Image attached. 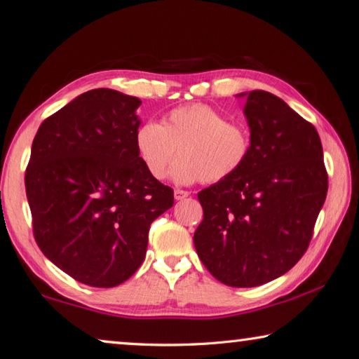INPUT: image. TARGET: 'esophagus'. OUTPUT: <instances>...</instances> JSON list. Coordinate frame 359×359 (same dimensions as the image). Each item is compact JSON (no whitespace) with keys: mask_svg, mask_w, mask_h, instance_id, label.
Instances as JSON below:
<instances>
[{"mask_svg":"<svg viewBox=\"0 0 359 359\" xmlns=\"http://www.w3.org/2000/svg\"><path fill=\"white\" fill-rule=\"evenodd\" d=\"M188 191H184V189H174V198L175 201H184L185 198H188Z\"/></svg>","mask_w":359,"mask_h":359,"instance_id":"34e87169","label":"esophagus"}]
</instances>
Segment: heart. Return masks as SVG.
Wrapping results in <instances>:
<instances>
[{"instance_id":"obj_1","label":"heart","mask_w":359,"mask_h":359,"mask_svg":"<svg viewBox=\"0 0 359 359\" xmlns=\"http://www.w3.org/2000/svg\"><path fill=\"white\" fill-rule=\"evenodd\" d=\"M140 158L152 177L163 179L175 157L171 177L180 185L203 180L217 184L241 170L250 152L249 132L229 123L205 104L171 110L161 123H144L135 133Z\"/></svg>"}]
</instances>
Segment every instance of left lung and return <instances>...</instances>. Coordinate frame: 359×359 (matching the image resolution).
<instances>
[{"mask_svg":"<svg viewBox=\"0 0 359 359\" xmlns=\"http://www.w3.org/2000/svg\"><path fill=\"white\" fill-rule=\"evenodd\" d=\"M245 96L250 152L231 177L198 194L194 248L221 283L254 287L278 278L310 244L328 177L314 126L264 90Z\"/></svg>","mask_w":359,"mask_h":359,"instance_id":"1","label":"left lung"}]
</instances>
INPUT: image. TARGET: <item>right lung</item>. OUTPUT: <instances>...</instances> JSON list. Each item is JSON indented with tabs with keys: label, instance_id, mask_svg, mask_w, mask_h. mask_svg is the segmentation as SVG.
<instances>
[{
	"label": "right lung",
	"instance_id": "obj_1",
	"mask_svg": "<svg viewBox=\"0 0 359 359\" xmlns=\"http://www.w3.org/2000/svg\"><path fill=\"white\" fill-rule=\"evenodd\" d=\"M140 104L90 90L46 118L32 142L25 184L35 241L83 285L114 287L132 277L152 221L174 203L137 152Z\"/></svg>",
	"mask_w": 359,
	"mask_h": 359
}]
</instances>
